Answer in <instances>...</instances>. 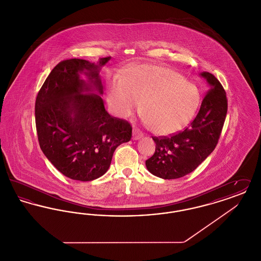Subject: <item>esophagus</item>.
Masks as SVG:
<instances>
[{"mask_svg": "<svg viewBox=\"0 0 261 261\" xmlns=\"http://www.w3.org/2000/svg\"><path fill=\"white\" fill-rule=\"evenodd\" d=\"M143 133L140 131V130H138V129H133V140H139V139H141V138H143Z\"/></svg>", "mask_w": 261, "mask_h": 261, "instance_id": "obj_1", "label": "esophagus"}]
</instances>
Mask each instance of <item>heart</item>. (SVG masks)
<instances>
[{
	"label": "heart",
	"mask_w": 261,
	"mask_h": 261,
	"mask_svg": "<svg viewBox=\"0 0 261 261\" xmlns=\"http://www.w3.org/2000/svg\"><path fill=\"white\" fill-rule=\"evenodd\" d=\"M107 100L112 113L126 117L143 112L150 130L169 135L183 129L193 119L200 103L199 89L173 69L145 64L122 79L114 77L107 87Z\"/></svg>",
	"instance_id": "1"
}]
</instances>
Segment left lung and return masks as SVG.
Listing matches in <instances>:
<instances>
[{"mask_svg":"<svg viewBox=\"0 0 261 261\" xmlns=\"http://www.w3.org/2000/svg\"><path fill=\"white\" fill-rule=\"evenodd\" d=\"M208 91L195 119L183 131L169 137H152L155 151L146 161L150 173L177 179L193 172L215 149L227 114L226 92L217 78L201 72Z\"/></svg>","mask_w":261,"mask_h":261,"instance_id":"1","label":"left lung"}]
</instances>
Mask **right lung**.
I'll return each instance as SVG.
<instances>
[{"mask_svg":"<svg viewBox=\"0 0 261 261\" xmlns=\"http://www.w3.org/2000/svg\"><path fill=\"white\" fill-rule=\"evenodd\" d=\"M99 62L71 59L57 64L38 93L35 120L40 148L64 176L92 181L106 173L115 149L132 137L126 120L106 111ZM81 74L88 77L81 79Z\"/></svg>","mask_w":261,"mask_h":261,"instance_id":"1","label":"right lung"}]
</instances>
